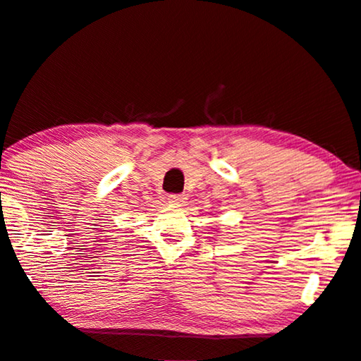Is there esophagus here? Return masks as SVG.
Here are the masks:
<instances>
[{
	"instance_id": "34e87169",
	"label": "esophagus",
	"mask_w": 361,
	"mask_h": 361,
	"mask_svg": "<svg viewBox=\"0 0 361 361\" xmlns=\"http://www.w3.org/2000/svg\"><path fill=\"white\" fill-rule=\"evenodd\" d=\"M169 200H170V202H172V204L181 205V204L186 202V195H185V194H170V195H169Z\"/></svg>"
}]
</instances>
